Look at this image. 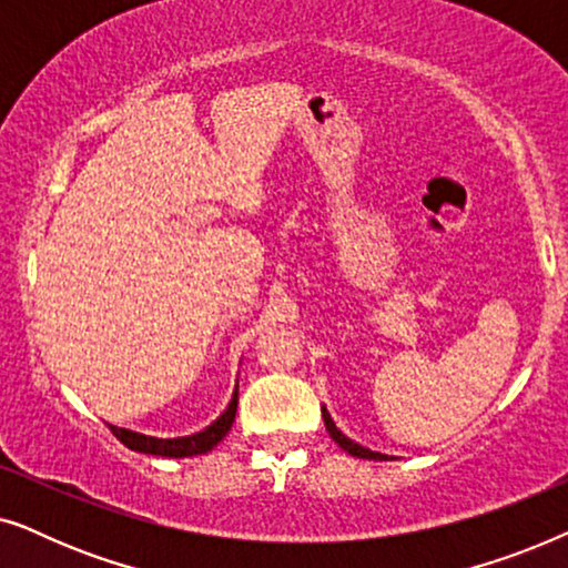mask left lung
Listing matches in <instances>:
<instances>
[{
	"instance_id": "1",
	"label": "left lung",
	"mask_w": 568,
	"mask_h": 568,
	"mask_svg": "<svg viewBox=\"0 0 568 568\" xmlns=\"http://www.w3.org/2000/svg\"><path fill=\"white\" fill-rule=\"evenodd\" d=\"M323 422H325V429H328L333 442H336V445H338L341 449H346L348 455L364 457V460H387V455H383V453H372V449L356 445L354 439H348L346 434H341V429H338L336 424H333V418H331V414H328V410H325V408H323Z\"/></svg>"
}]
</instances>
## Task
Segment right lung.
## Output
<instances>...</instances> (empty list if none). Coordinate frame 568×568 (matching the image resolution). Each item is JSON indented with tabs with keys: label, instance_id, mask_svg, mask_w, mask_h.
Masks as SVG:
<instances>
[{
	"label": "right lung",
	"instance_id": "obj_1",
	"mask_svg": "<svg viewBox=\"0 0 568 568\" xmlns=\"http://www.w3.org/2000/svg\"><path fill=\"white\" fill-rule=\"evenodd\" d=\"M235 414H237V387L235 393H232V400L230 406L224 408V414L216 418L214 424H209L204 432L191 434V437L158 439V437H146V434H136L131 429H119V426H111V432L129 449H136V453L160 455V457H193V455L209 453V449H214L224 437H227L230 426L235 422Z\"/></svg>",
	"mask_w": 568,
	"mask_h": 568
}]
</instances>
